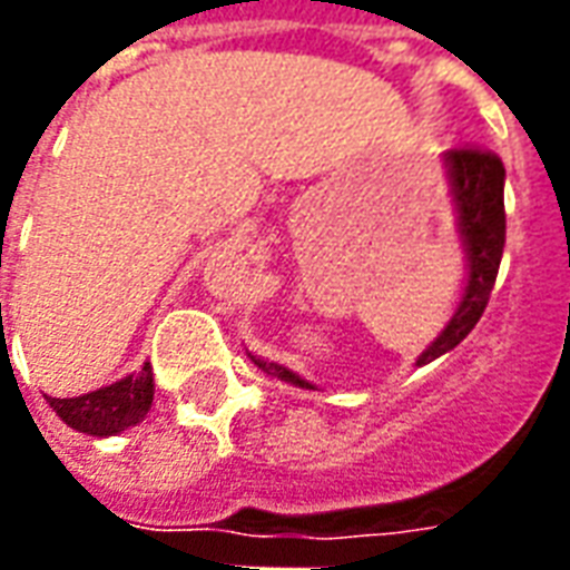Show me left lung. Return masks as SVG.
<instances>
[{
	"label": "left lung",
	"mask_w": 570,
	"mask_h": 570,
	"mask_svg": "<svg viewBox=\"0 0 570 570\" xmlns=\"http://www.w3.org/2000/svg\"><path fill=\"white\" fill-rule=\"evenodd\" d=\"M445 179H449V195H452L454 225H458V240L464 249L466 277L458 308L442 326V333L430 342L415 366H428L430 360L449 354L452 347L464 342L470 330L476 326L482 311L489 305L491 286L498 277L503 256V240H507V213H503V164L494 151L485 149H452L442 158ZM262 372L286 384H296L305 391H314L308 379L298 372L286 370L281 363L247 354Z\"/></svg>",
	"instance_id": "1"
}]
</instances>
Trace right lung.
I'll list each match as a JSON object with an SVG mask.
<instances>
[{"label":"right lung","mask_w":570,"mask_h":570,"mask_svg":"<svg viewBox=\"0 0 570 570\" xmlns=\"http://www.w3.org/2000/svg\"><path fill=\"white\" fill-rule=\"evenodd\" d=\"M151 396H155V382H151V366L146 363L140 372L125 375L109 387H97L91 394L67 396V400L45 396V400L57 412V419L72 430L91 436H116L149 415Z\"/></svg>","instance_id":"add662e5"}]
</instances>
